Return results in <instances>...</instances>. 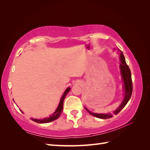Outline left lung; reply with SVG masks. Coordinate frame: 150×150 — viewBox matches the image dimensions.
I'll return each mask as SVG.
<instances>
[{"mask_svg": "<svg viewBox=\"0 0 150 150\" xmlns=\"http://www.w3.org/2000/svg\"><path fill=\"white\" fill-rule=\"evenodd\" d=\"M118 51L120 52V69L121 72V76H122V81L124 82V99L122 102V103L120 104V106L117 109L113 111L115 115H117L119 113L120 111L122 110L123 108L125 107L126 104L128 103L129 98L132 97V91H133V84H132V73L131 71H130L129 68L128 66L127 65L126 62L125 58L123 55L122 52H121L120 50H118ZM85 109L89 113H90L91 115L95 116V117L99 118V119H107L109 118H111L113 117V115L109 113H92L91 111H89L86 108H85Z\"/></svg>", "mask_w": 150, "mask_h": 150, "instance_id": "left-lung-1", "label": "left lung"}]
</instances>
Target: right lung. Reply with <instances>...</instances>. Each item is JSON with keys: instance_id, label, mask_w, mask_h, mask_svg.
Instances as JSON below:
<instances>
[{"instance_id": "obj_1", "label": "right lung", "mask_w": 150, "mask_h": 150, "mask_svg": "<svg viewBox=\"0 0 150 150\" xmlns=\"http://www.w3.org/2000/svg\"><path fill=\"white\" fill-rule=\"evenodd\" d=\"M70 90H71V88H70L69 87H68L65 90L64 93V94H63V95L62 96L61 98H60V103L59 104L58 107H57L56 110L55 111V112H54L53 114L51 115L50 117H49L48 118H44V119H32L31 120L35 121V122H36L37 123L44 124V123L50 122H52V121H53V120H55L58 119V118L59 117V116L60 115V114L62 113V109H63L64 100V98H65V97L66 96V95L68 93V92L70 91ZM22 113H23V112H22Z\"/></svg>"}]
</instances>
